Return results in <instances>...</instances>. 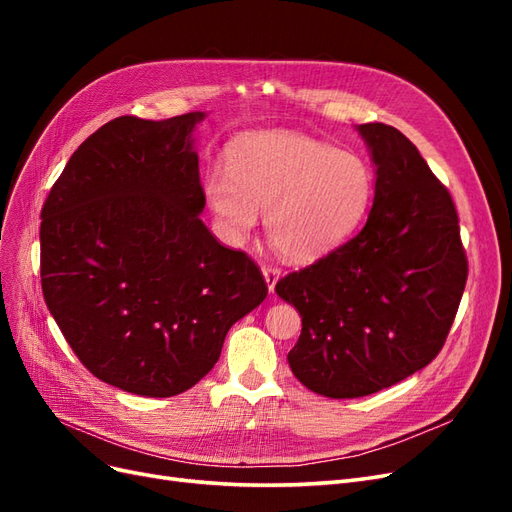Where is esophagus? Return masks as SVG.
Listing matches in <instances>:
<instances>
[{
    "instance_id": "obj_1",
    "label": "esophagus",
    "mask_w": 512,
    "mask_h": 512,
    "mask_svg": "<svg viewBox=\"0 0 512 512\" xmlns=\"http://www.w3.org/2000/svg\"><path fill=\"white\" fill-rule=\"evenodd\" d=\"M262 277H265V282H267V288H269V292L273 294V290H275V284H277V280H280V269H275V267H262Z\"/></svg>"
}]
</instances>
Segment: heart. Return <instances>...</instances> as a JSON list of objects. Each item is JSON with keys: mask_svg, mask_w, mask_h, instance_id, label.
Masks as SVG:
<instances>
[{"mask_svg": "<svg viewBox=\"0 0 512 512\" xmlns=\"http://www.w3.org/2000/svg\"><path fill=\"white\" fill-rule=\"evenodd\" d=\"M203 192L228 243H245L258 213H267L275 250L290 262H316L363 220L371 175L350 151L299 132L260 130L228 145L226 170L211 168Z\"/></svg>", "mask_w": 512, "mask_h": 512, "instance_id": "b5f03b06", "label": "heart"}]
</instances>
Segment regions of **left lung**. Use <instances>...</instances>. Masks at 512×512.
<instances>
[{"mask_svg": "<svg viewBox=\"0 0 512 512\" xmlns=\"http://www.w3.org/2000/svg\"><path fill=\"white\" fill-rule=\"evenodd\" d=\"M356 132L376 168L365 226L275 286L303 322L292 374L331 399L378 393L436 359L468 277L451 194L418 149L386 123Z\"/></svg>", "mask_w": 512, "mask_h": 512, "instance_id": "8db88e82", "label": "left lung"}]
</instances>
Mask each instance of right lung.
Here are the masks:
<instances>
[{
    "label": "right lung",
    "mask_w": 512,
    "mask_h": 512,
    "mask_svg": "<svg viewBox=\"0 0 512 512\" xmlns=\"http://www.w3.org/2000/svg\"><path fill=\"white\" fill-rule=\"evenodd\" d=\"M205 117L104 123L42 207L46 307L91 374L141 397L192 389L267 297L254 262L200 220L194 130Z\"/></svg>",
    "instance_id": "1"
}]
</instances>
